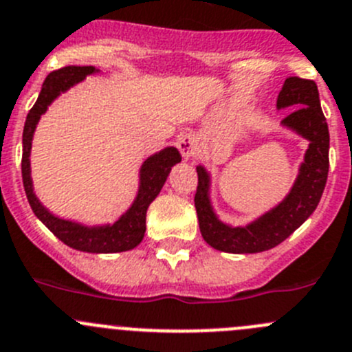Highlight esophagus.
<instances>
[{
	"instance_id": "1",
	"label": "esophagus",
	"mask_w": 352,
	"mask_h": 352,
	"mask_svg": "<svg viewBox=\"0 0 352 352\" xmlns=\"http://www.w3.org/2000/svg\"><path fill=\"white\" fill-rule=\"evenodd\" d=\"M177 146H179L180 154L184 156V160H191L192 156H196L198 153V140L191 133H186V135H180L177 140Z\"/></svg>"
}]
</instances>
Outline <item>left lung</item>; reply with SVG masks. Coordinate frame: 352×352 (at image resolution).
I'll list each match as a JSON object with an SVG mask.
<instances>
[{"mask_svg": "<svg viewBox=\"0 0 352 352\" xmlns=\"http://www.w3.org/2000/svg\"><path fill=\"white\" fill-rule=\"evenodd\" d=\"M278 109L292 107L281 121L297 135L304 137L309 147L298 166V175L290 192L281 203L254 222L239 228L222 222L213 212L210 199V173L203 165L196 166L198 189L195 196L199 231L212 248L228 254H258L271 250L300 228L316 210L328 177V124L320 106V94L314 81L292 76L285 80L276 102Z\"/></svg>", "mask_w": 352, "mask_h": 352, "instance_id": "left-lung-1", "label": "left lung"}]
</instances>
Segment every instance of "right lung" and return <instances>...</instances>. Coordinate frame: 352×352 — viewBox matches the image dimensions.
Returning a JSON list of instances; mask_svg holds the SVG:
<instances>
[{"label":"right lung","mask_w":352,"mask_h":352,"mask_svg":"<svg viewBox=\"0 0 352 352\" xmlns=\"http://www.w3.org/2000/svg\"><path fill=\"white\" fill-rule=\"evenodd\" d=\"M98 72L94 65H67L58 71L50 72L43 83L38 100L29 111L25 118L24 133H22V182H24L25 196L31 205L32 212L43 224L47 226L62 243L80 252L88 254H118L135 248L144 239L146 232V213L151 203L160 195L161 187L165 186L166 177L173 165L180 163L177 147H165L160 153H154L147 157L140 166L139 173V191L130 208L118 219L114 224L104 226H85L74 221H65L54 215L47 206L36 198L34 187L31 179V147L34 130L43 114L47 113L48 106L60 94L83 81L85 78Z\"/></svg>","instance_id":"obj_1"}]
</instances>
